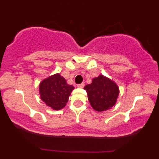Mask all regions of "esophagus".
<instances>
[{
	"label": "esophagus",
	"mask_w": 159,
	"mask_h": 159,
	"mask_svg": "<svg viewBox=\"0 0 159 159\" xmlns=\"http://www.w3.org/2000/svg\"><path fill=\"white\" fill-rule=\"evenodd\" d=\"M77 87H79V88H83V87H84V83H81L80 84H78Z\"/></svg>",
	"instance_id": "1"
}]
</instances>
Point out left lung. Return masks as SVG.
Wrapping results in <instances>:
<instances>
[{"label": "left lung", "instance_id": "obj_1", "mask_svg": "<svg viewBox=\"0 0 159 159\" xmlns=\"http://www.w3.org/2000/svg\"><path fill=\"white\" fill-rule=\"evenodd\" d=\"M84 90L91 106L95 111H105L116 105L120 89L113 80L103 75L93 78L92 83L87 84Z\"/></svg>", "mask_w": 159, "mask_h": 159}]
</instances>
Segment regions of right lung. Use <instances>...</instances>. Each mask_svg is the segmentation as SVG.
I'll return each instance as SVG.
<instances>
[{"mask_svg": "<svg viewBox=\"0 0 159 159\" xmlns=\"http://www.w3.org/2000/svg\"><path fill=\"white\" fill-rule=\"evenodd\" d=\"M75 87L67 84L59 73L45 78L39 83V93L42 101L54 111L63 108Z\"/></svg>", "mask_w": 159, "mask_h": 159, "instance_id": "1", "label": "right lung"}]
</instances>
